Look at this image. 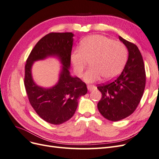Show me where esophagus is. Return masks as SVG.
Masks as SVG:
<instances>
[{
  "mask_svg": "<svg viewBox=\"0 0 159 159\" xmlns=\"http://www.w3.org/2000/svg\"><path fill=\"white\" fill-rule=\"evenodd\" d=\"M88 89L89 91H92L93 89H95V86L94 85H91V84H88Z\"/></svg>",
  "mask_w": 159,
  "mask_h": 159,
  "instance_id": "1",
  "label": "esophagus"
}]
</instances>
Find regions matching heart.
Listing matches in <instances>:
<instances>
[{"label":"heart","instance_id":"b5f03b06","mask_svg":"<svg viewBox=\"0 0 159 159\" xmlns=\"http://www.w3.org/2000/svg\"><path fill=\"white\" fill-rule=\"evenodd\" d=\"M76 75L81 77L91 60V68L84 75L87 82H94L103 77L109 80L117 77L125 65L127 51L121 42L103 35H91L80 42L79 50L71 54Z\"/></svg>","mask_w":159,"mask_h":159}]
</instances>
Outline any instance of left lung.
I'll return each instance as SVG.
<instances>
[{
	"label": "left lung",
	"instance_id": "8db88e82",
	"mask_svg": "<svg viewBox=\"0 0 159 159\" xmlns=\"http://www.w3.org/2000/svg\"><path fill=\"white\" fill-rule=\"evenodd\" d=\"M129 57L121 74L113 81L98 85L102 98L98 103L100 113L109 121H117L131 115L142 98L146 84L143 57L138 47L119 36Z\"/></svg>",
	"mask_w": 159,
	"mask_h": 159
}]
</instances>
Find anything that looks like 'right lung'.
Instances as JSON below:
<instances>
[{"mask_svg": "<svg viewBox=\"0 0 159 159\" xmlns=\"http://www.w3.org/2000/svg\"><path fill=\"white\" fill-rule=\"evenodd\" d=\"M74 34L71 32H51L37 42L25 64V87L32 108L45 121L60 125L72 117L78 105V99L88 92L85 83L70 75L69 68ZM48 56L58 57L63 64L59 83L50 89L36 86L32 80L33 62Z\"/></svg>", "mask_w": 159, "mask_h": 159, "instance_id": "1", "label": "right lung"}]
</instances>
